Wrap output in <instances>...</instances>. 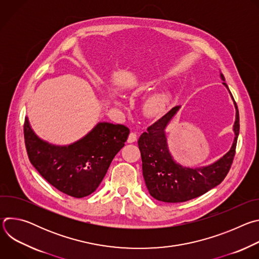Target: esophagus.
Instances as JSON below:
<instances>
[{
    "label": "esophagus",
    "instance_id": "obj_1",
    "mask_svg": "<svg viewBox=\"0 0 259 259\" xmlns=\"http://www.w3.org/2000/svg\"><path fill=\"white\" fill-rule=\"evenodd\" d=\"M136 140H137V134H136L135 132H131V133L129 134V136H128L127 141H128L129 143H132V142H135Z\"/></svg>",
    "mask_w": 259,
    "mask_h": 259
}]
</instances>
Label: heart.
Returning a JSON list of instances; mask_svg holds the SVG:
<instances>
[{
	"instance_id": "heart-1",
	"label": "heart",
	"mask_w": 259,
	"mask_h": 259,
	"mask_svg": "<svg viewBox=\"0 0 259 259\" xmlns=\"http://www.w3.org/2000/svg\"><path fill=\"white\" fill-rule=\"evenodd\" d=\"M145 84H146V80L142 78L134 82L129 89L131 91H137L144 88ZM166 106H167V99L165 95L162 93H155L146 98V100L143 103V110L145 115L147 116L158 117L165 112Z\"/></svg>"
}]
</instances>
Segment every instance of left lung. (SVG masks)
<instances>
[{
  "label": "left lung",
  "instance_id": "8db88e82",
  "mask_svg": "<svg viewBox=\"0 0 259 259\" xmlns=\"http://www.w3.org/2000/svg\"><path fill=\"white\" fill-rule=\"evenodd\" d=\"M220 78L225 81L223 73H220ZM224 85L230 91L227 83L224 82ZM232 98L234 99L233 95ZM235 105L237 110L234 125L235 139L231 150L223 158L205 167H183L173 160L168 150L165 129L180 106L173 107L140 135L138 147L142 161V174L153 198L165 203L186 202L204 195L226 178L234 161L240 131L236 102Z\"/></svg>",
  "mask_w": 259,
  "mask_h": 259
}]
</instances>
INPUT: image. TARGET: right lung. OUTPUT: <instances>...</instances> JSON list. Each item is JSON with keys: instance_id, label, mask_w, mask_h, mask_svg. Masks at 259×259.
I'll list each match as a JSON object with an SVG mask.
<instances>
[{"instance_id": "1", "label": "right lung", "mask_w": 259, "mask_h": 259, "mask_svg": "<svg viewBox=\"0 0 259 259\" xmlns=\"http://www.w3.org/2000/svg\"><path fill=\"white\" fill-rule=\"evenodd\" d=\"M23 133L28 159L36 171L61 193L83 198L99 187L130 131L124 125L102 122L75 143L59 146L36 136L25 118Z\"/></svg>"}]
</instances>
